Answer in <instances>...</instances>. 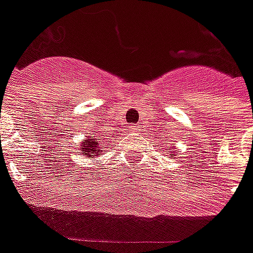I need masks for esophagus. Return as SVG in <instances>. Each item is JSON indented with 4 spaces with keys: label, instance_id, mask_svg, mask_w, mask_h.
<instances>
[{
    "label": "esophagus",
    "instance_id": "esophagus-1",
    "mask_svg": "<svg viewBox=\"0 0 253 253\" xmlns=\"http://www.w3.org/2000/svg\"><path fill=\"white\" fill-rule=\"evenodd\" d=\"M138 128H139L138 125H135V124L130 125V130L131 131H137V130H138Z\"/></svg>",
    "mask_w": 253,
    "mask_h": 253
}]
</instances>
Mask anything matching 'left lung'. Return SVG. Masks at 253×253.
<instances>
[{
	"label": "left lung",
	"instance_id": "obj_1",
	"mask_svg": "<svg viewBox=\"0 0 253 253\" xmlns=\"http://www.w3.org/2000/svg\"><path fill=\"white\" fill-rule=\"evenodd\" d=\"M172 155H173V154H172Z\"/></svg>",
	"mask_w": 253,
	"mask_h": 253
}]
</instances>
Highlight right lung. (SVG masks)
<instances>
[{"label":"right lung","mask_w":253,"mask_h":253,"mask_svg":"<svg viewBox=\"0 0 253 253\" xmlns=\"http://www.w3.org/2000/svg\"><path fill=\"white\" fill-rule=\"evenodd\" d=\"M81 154L86 155L87 158H94V156L101 155V151H99V142L97 141L93 137H87L86 139L83 141L81 143Z\"/></svg>","instance_id":"obj_1"}]
</instances>
